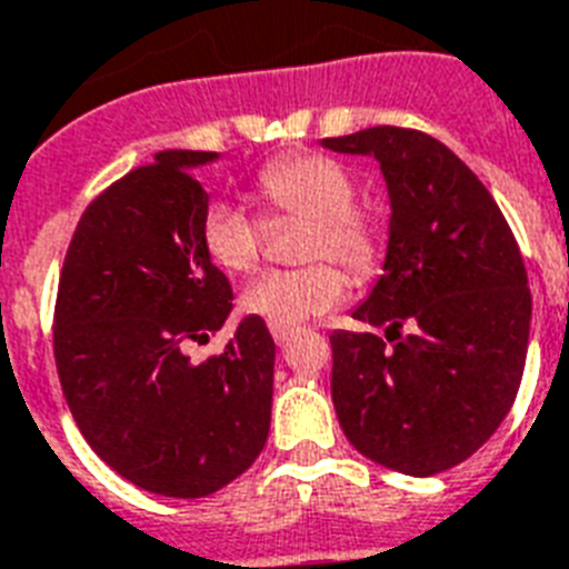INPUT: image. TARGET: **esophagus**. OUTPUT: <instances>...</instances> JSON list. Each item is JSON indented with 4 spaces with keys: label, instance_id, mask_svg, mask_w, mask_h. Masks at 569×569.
Instances as JSON below:
<instances>
[{
    "label": "esophagus",
    "instance_id": "34e87169",
    "mask_svg": "<svg viewBox=\"0 0 569 569\" xmlns=\"http://www.w3.org/2000/svg\"><path fill=\"white\" fill-rule=\"evenodd\" d=\"M295 328H277V325H271V337H274L277 346H286V342L292 340Z\"/></svg>",
    "mask_w": 569,
    "mask_h": 569
}]
</instances>
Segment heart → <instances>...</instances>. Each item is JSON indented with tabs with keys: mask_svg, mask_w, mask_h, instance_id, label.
Returning a JSON list of instances; mask_svg holds the SVG:
<instances>
[{
	"mask_svg": "<svg viewBox=\"0 0 569 569\" xmlns=\"http://www.w3.org/2000/svg\"><path fill=\"white\" fill-rule=\"evenodd\" d=\"M256 197L274 214L313 220L303 259H337L352 274H367L379 259V229L355 208L358 188L349 169L325 154L271 160L256 176ZM199 236L208 259L223 271L244 274L262 256V220L232 199H214L202 214ZM349 295V277L331 262L277 268L256 277L241 295L244 313L277 328H295L328 313Z\"/></svg>",
	"mask_w": 569,
	"mask_h": 569,
	"instance_id": "b5f03b06",
	"label": "heart"
}]
</instances>
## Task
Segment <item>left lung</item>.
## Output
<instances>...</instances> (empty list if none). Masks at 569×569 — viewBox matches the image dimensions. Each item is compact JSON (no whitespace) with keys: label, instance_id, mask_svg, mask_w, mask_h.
I'll use <instances>...</instances> for the list:
<instances>
[{"label":"left lung","instance_id":"1","mask_svg":"<svg viewBox=\"0 0 569 569\" xmlns=\"http://www.w3.org/2000/svg\"><path fill=\"white\" fill-rule=\"evenodd\" d=\"M379 160L385 274L333 331L331 400L363 457L411 477L459 466L501 427L522 381L531 292L519 244L483 181L429 133L367 128L322 140Z\"/></svg>","mask_w":569,"mask_h":569}]
</instances>
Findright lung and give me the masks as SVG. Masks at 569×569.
I'll return each instance as SVG.
<instances>
[{
  "label": "right lung",
  "mask_w": 569,
  "mask_h": 569,
  "mask_svg": "<svg viewBox=\"0 0 569 569\" xmlns=\"http://www.w3.org/2000/svg\"><path fill=\"white\" fill-rule=\"evenodd\" d=\"M217 151H160L86 208L64 256L53 352L82 439L133 487L202 498L262 453L274 340L247 316L220 355L190 361L232 310L208 259L193 169Z\"/></svg>",
  "instance_id": "right-lung-1"
}]
</instances>
